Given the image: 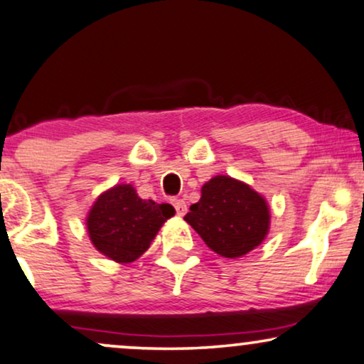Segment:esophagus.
<instances>
[{"instance_id":"esophagus-1","label":"esophagus","mask_w":364,"mask_h":364,"mask_svg":"<svg viewBox=\"0 0 364 364\" xmlns=\"http://www.w3.org/2000/svg\"><path fill=\"white\" fill-rule=\"evenodd\" d=\"M172 204L175 210H177V216H183L187 213V204L183 199H172Z\"/></svg>"}]
</instances>
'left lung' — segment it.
Masks as SVG:
<instances>
[{
  "label": "left lung",
  "instance_id": "8db88e82",
  "mask_svg": "<svg viewBox=\"0 0 364 364\" xmlns=\"http://www.w3.org/2000/svg\"><path fill=\"white\" fill-rule=\"evenodd\" d=\"M187 223L210 250L224 258L243 257L262 245L270 226L267 200L246 183L218 175L203 186Z\"/></svg>",
  "mask_w": 364,
  "mask_h": 364
}]
</instances>
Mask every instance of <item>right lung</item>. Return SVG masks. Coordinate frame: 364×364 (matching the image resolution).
Masks as SVG:
<instances>
[{
  "instance_id": "add662e5",
  "label": "right lung",
  "mask_w": 364,
  "mask_h": 364,
  "mask_svg": "<svg viewBox=\"0 0 364 364\" xmlns=\"http://www.w3.org/2000/svg\"><path fill=\"white\" fill-rule=\"evenodd\" d=\"M170 204L143 200L121 183L97 197L87 216V231L97 251L118 263H132L150 248L161 224L172 218Z\"/></svg>"
}]
</instances>
